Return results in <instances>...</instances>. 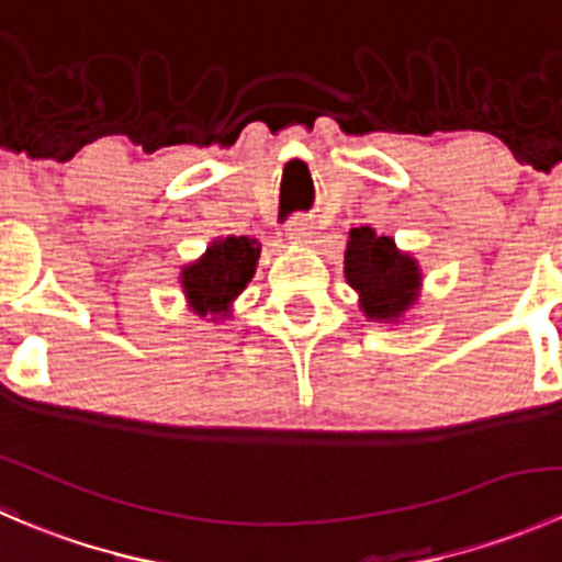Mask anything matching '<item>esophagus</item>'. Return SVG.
<instances>
[{
  "instance_id": "obj_1",
  "label": "esophagus",
  "mask_w": 562,
  "mask_h": 562,
  "mask_svg": "<svg viewBox=\"0 0 562 562\" xmlns=\"http://www.w3.org/2000/svg\"><path fill=\"white\" fill-rule=\"evenodd\" d=\"M288 239L296 241V245H307L315 239V223L307 214H296V217L288 220Z\"/></svg>"
}]
</instances>
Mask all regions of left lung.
<instances>
[{"label": "left lung", "mask_w": 562, "mask_h": 562, "mask_svg": "<svg viewBox=\"0 0 562 562\" xmlns=\"http://www.w3.org/2000/svg\"><path fill=\"white\" fill-rule=\"evenodd\" d=\"M345 277L361 293V310L375 321H391L405 313L422 282L416 260L367 225L350 231Z\"/></svg>", "instance_id": "1"}]
</instances>
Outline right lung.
Returning a JSON list of instances; mask_svg holds the SVG:
<instances>
[{
  "mask_svg": "<svg viewBox=\"0 0 562 562\" xmlns=\"http://www.w3.org/2000/svg\"><path fill=\"white\" fill-rule=\"evenodd\" d=\"M260 245L249 236H228L214 241L201 260L187 266L181 282L192 307L201 315L225 313L228 304L245 291L258 263Z\"/></svg>",
  "mask_w": 562,
  "mask_h": 562,
  "instance_id": "add662e5",
  "label": "right lung"
}]
</instances>
